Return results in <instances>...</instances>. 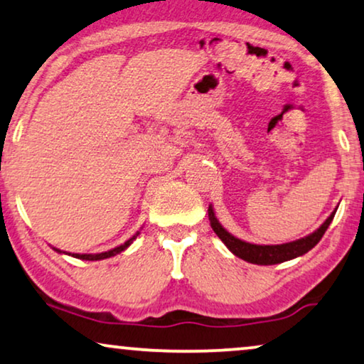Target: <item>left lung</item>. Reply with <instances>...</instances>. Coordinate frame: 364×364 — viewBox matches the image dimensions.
<instances>
[{
	"label": "left lung",
	"instance_id": "8db88e82",
	"mask_svg": "<svg viewBox=\"0 0 364 364\" xmlns=\"http://www.w3.org/2000/svg\"><path fill=\"white\" fill-rule=\"evenodd\" d=\"M335 213L336 210L331 212V215L323 222V225L318 228V230L310 233L308 237L290 243H282V245H255V243L243 242L240 238L233 237L232 233H228L225 228L222 227V223L217 220L212 205L208 207V220H210L213 232H215L217 237L225 243L227 248L233 253V255H237L238 258H242V260L245 262L255 263V265H277V263L291 260V258L301 257L305 255L306 252H310L311 248L321 240V237L325 235L326 228L330 227Z\"/></svg>",
	"mask_w": 364,
	"mask_h": 364
}]
</instances>
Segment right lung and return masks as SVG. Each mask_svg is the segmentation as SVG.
I'll return each mask as SVG.
<instances>
[{
	"mask_svg": "<svg viewBox=\"0 0 364 364\" xmlns=\"http://www.w3.org/2000/svg\"><path fill=\"white\" fill-rule=\"evenodd\" d=\"M137 235H139V232L136 233V235H132L131 238H129L127 242H124L122 245H119V247H116V248H112V250H109V252H102V253H73V257L81 258V260H89V262H94V260H104V258L114 257V255H117V253H121V252L126 250V248H127L129 245H131V243H132L134 240H136ZM54 250L61 253V250H58V248H54ZM63 253H66V252H63ZM68 255H71V253H68Z\"/></svg>",
	"mask_w": 364,
	"mask_h": 364,
	"instance_id": "obj_1",
	"label": "right lung"
}]
</instances>
